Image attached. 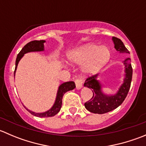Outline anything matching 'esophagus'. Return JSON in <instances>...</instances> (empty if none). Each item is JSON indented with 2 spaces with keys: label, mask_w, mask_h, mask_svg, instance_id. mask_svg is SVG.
<instances>
[{
  "label": "esophagus",
  "mask_w": 146,
  "mask_h": 146,
  "mask_svg": "<svg viewBox=\"0 0 146 146\" xmlns=\"http://www.w3.org/2000/svg\"><path fill=\"white\" fill-rule=\"evenodd\" d=\"M75 82H76V88H77L78 90L81 89V88H82V84H83V80L81 78H78V79H76Z\"/></svg>",
  "instance_id": "esophagus-1"
}]
</instances>
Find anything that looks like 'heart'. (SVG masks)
Masks as SVG:
<instances>
[{"instance_id": "obj_1", "label": "heart", "mask_w": 146, "mask_h": 146, "mask_svg": "<svg viewBox=\"0 0 146 146\" xmlns=\"http://www.w3.org/2000/svg\"><path fill=\"white\" fill-rule=\"evenodd\" d=\"M111 52L105 46L89 44L69 52L68 57L72 64H82L83 76H91L98 73L110 61Z\"/></svg>"}]
</instances>
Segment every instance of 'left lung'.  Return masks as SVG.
Returning a JSON list of instances; mask_svg holds the SVG:
<instances>
[{"instance_id": "obj_1", "label": "left lung", "mask_w": 146, "mask_h": 146, "mask_svg": "<svg viewBox=\"0 0 146 146\" xmlns=\"http://www.w3.org/2000/svg\"><path fill=\"white\" fill-rule=\"evenodd\" d=\"M112 40L114 44V48L121 53L129 54L122 41L119 38L113 36ZM125 66V78L123 83L121 85L118 92L114 95H107L102 91L100 82L97 80L98 74L88 77L84 83V86L92 89L93 95L92 98L85 103V107L89 111L95 114H104L109 112L120 106L126 98L131 87L132 80L133 69L131 64V58H126L123 61Z\"/></svg>"}]
</instances>
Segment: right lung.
I'll return each mask as SVG.
<instances>
[{"mask_svg":"<svg viewBox=\"0 0 146 146\" xmlns=\"http://www.w3.org/2000/svg\"><path fill=\"white\" fill-rule=\"evenodd\" d=\"M45 42L44 40H35L32 41V42H29L23 48H22L21 51H20L18 54H17V58H16L15 61V68L14 71V76L15 74L16 69H17V65H18L19 61L20 60L23 58V56H24L25 54L28 52H32V51H44V43ZM76 88V84L73 81H69V82H64L63 84H61L59 86L58 90V92H57V95L56 98V101L54 102L53 107L50 109L48 111H45L43 113H35L34 111H30V110H27L32 115L36 116L38 117H54L56 114H58L61 108V106H62V99L63 96L66 92L69 90H72L74 88Z\"/></svg>","mask_w":146,"mask_h":146,"instance_id":"right-lung-1","label":"right lung"}]
</instances>
